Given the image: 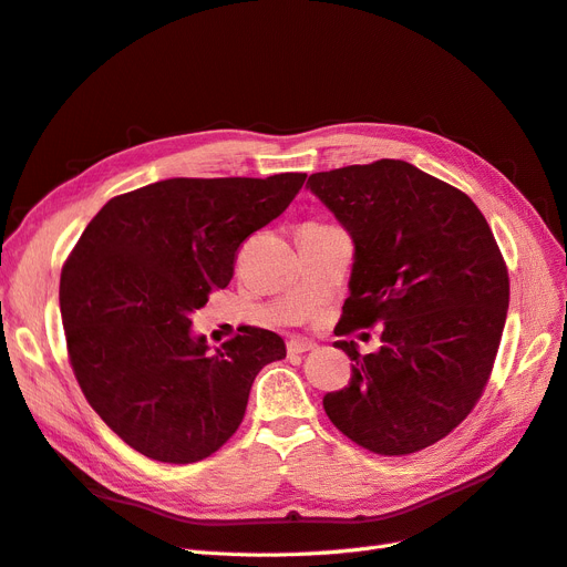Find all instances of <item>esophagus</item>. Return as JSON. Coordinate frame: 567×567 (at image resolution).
Wrapping results in <instances>:
<instances>
[{
  "label": "esophagus",
  "mask_w": 567,
  "mask_h": 567,
  "mask_svg": "<svg viewBox=\"0 0 567 567\" xmlns=\"http://www.w3.org/2000/svg\"><path fill=\"white\" fill-rule=\"evenodd\" d=\"M286 348H288V354H302V352H310V350H315V348H317V342H315V340H310V338L293 336V338H290V340L286 342Z\"/></svg>",
  "instance_id": "obj_1"
}]
</instances>
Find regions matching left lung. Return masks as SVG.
Wrapping results in <instances>:
<instances>
[{
	"mask_svg": "<svg viewBox=\"0 0 567 567\" xmlns=\"http://www.w3.org/2000/svg\"><path fill=\"white\" fill-rule=\"evenodd\" d=\"M307 188L354 244L336 333L383 321L379 352L336 340L354 364L346 388L323 394L326 416L375 454L431 447L480 400L506 323L508 271L487 219L404 161L315 173Z\"/></svg>",
	"mask_w": 567,
	"mask_h": 567,
	"instance_id": "obj_1",
	"label": "left lung"
}]
</instances>
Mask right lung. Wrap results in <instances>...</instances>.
<instances>
[{
  "mask_svg": "<svg viewBox=\"0 0 567 567\" xmlns=\"http://www.w3.org/2000/svg\"><path fill=\"white\" fill-rule=\"evenodd\" d=\"M305 177L163 179L111 198L82 231L59 290L68 354L84 398L132 450L163 463L210 456L241 425L255 375L286 357L284 338L255 326L210 352L192 315Z\"/></svg>",
  "mask_w": 567,
  "mask_h": 567,
  "instance_id": "obj_1",
  "label": "right lung"
}]
</instances>
